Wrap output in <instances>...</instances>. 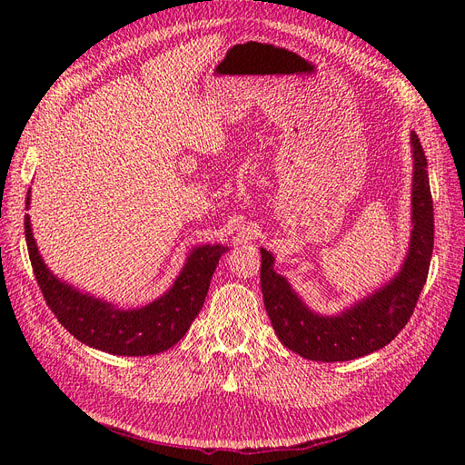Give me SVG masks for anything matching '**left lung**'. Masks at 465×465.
Segmentation results:
<instances>
[{
	"mask_svg": "<svg viewBox=\"0 0 465 465\" xmlns=\"http://www.w3.org/2000/svg\"><path fill=\"white\" fill-rule=\"evenodd\" d=\"M411 236L400 272L388 283L335 314L312 311L279 275L272 252H262V292L265 312L285 347L308 361L337 362L364 357L388 345L411 318L429 275L434 244V215L427 173V157L415 132L410 134Z\"/></svg>",
	"mask_w": 465,
	"mask_h": 465,
	"instance_id": "1",
	"label": "left lung"
}]
</instances>
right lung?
Listing matches in <instances>:
<instances>
[{
	"instance_id": "add662e5",
	"label": "right lung",
	"mask_w": 465,
	"mask_h": 465,
	"mask_svg": "<svg viewBox=\"0 0 465 465\" xmlns=\"http://www.w3.org/2000/svg\"><path fill=\"white\" fill-rule=\"evenodd\" d=\"M29 207L31 190L26 193ZM25 238L40 291L62 326L81 343L122 357L157 355L176 345L200 314L215 267L229 252L223 244L192 248L171 289L142 308L125 311L54 275L40 256L29 215H25Z\"/></svg>"
}]
</instances>
